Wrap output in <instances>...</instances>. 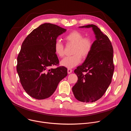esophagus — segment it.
Masks as SVG:
<instances>
[{"instance_id":"esophagus-1","label":"esophagus","mask_w":131,"mask_h":131,"mask_svg":"<svg viewBox=\"0 0 131 131\" xmlns=\"http://www.w3.org/2000/svg\"><path fill=\"white\" fill-rule=\"evenodd\" d=\"M72 69H71L68 68V69H67V72H68V74H69V73H71V72H72Z\"/></svg>"}]
</instances>
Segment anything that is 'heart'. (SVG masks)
<instances>
[{"instance_id":"b5f03b06","label":"heart","mask_w":131,"mask_h":131,"mask_svg":"<svg viewBox=\"0 0 131 131\" xmlns=\"http://www.w3.org/2000/svg\"><path fill=\"white\" fill-rule=\"evenodd\" d=\"M64 40L67 44L73 45L72 54L70 57L64 58L60 62L62 66L68 68H72L78 65L83 59L86 58L91 52L92 47V40L88 37H83L80 32L73 30L67 34ZM64 47L60 41H56L54 45V51L59 57L62 58L64 55Z\"/></svg>"}]
</instances>
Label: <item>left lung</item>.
Instances as JSON below:
<instances>
[{"instance_id":"left-lung-1","label":"left lung","mask_w":131,"mask_h":131,"mask_svg":"<svg viewBox=\"0 0 131 131\" xmlns=\"http://www.w3.org/2000/svg\"><path fill=\"white\" fill-rule=\"evenodd\" d=\"M79 27L92 28L96 39L84 62L74 70L78 79L72 90L79 101L92 103L103 96L111 82L114 50L108 37L97 26L91 24Z\"/></svg>"}]
</instances>
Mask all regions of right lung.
I'll return each mask as SVG.
<instances>
[{"mask_svg": "<svg viewBox=\"0 0 131 131\" xmlns=\"http://www.w3.org/2000/svg\"><path fill=\"white\" fill-rule=\"evenodd\" d=\"M66 31L57 25L44 23L34 29L22 45L16 70L23 89L35 99L49 97L67 75L64 66L49 69L59 63L54 45L58 36Z\"/></svg>", "mask_w": 131, "mask_h": 131, "instance_id": "1", "label": "right lung"}]
</instances>
